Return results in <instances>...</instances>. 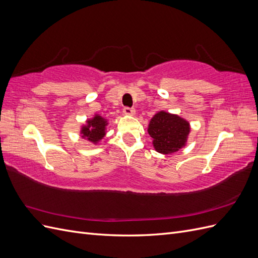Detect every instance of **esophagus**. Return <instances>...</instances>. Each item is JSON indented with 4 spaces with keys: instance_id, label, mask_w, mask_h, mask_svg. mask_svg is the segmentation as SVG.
<instances>
[{
    "instance_id": "esophagus-1",
    "label": "esophagus",
    "mask_w": 258,
    "mask_h": 258,
    "mask_svg": "<svg viewBox=\"0 0 258 258\" xmlns=\"http://www.w3.org/2000/svg\"><path fill=\"white\" fill-rule=\"evenodd\" d=\"M122 112H123V114L124 115H135L136 114V110L135 108H132V107H128V106H126V107H123V110H122Z\"/></svg>"
}]
</instances>
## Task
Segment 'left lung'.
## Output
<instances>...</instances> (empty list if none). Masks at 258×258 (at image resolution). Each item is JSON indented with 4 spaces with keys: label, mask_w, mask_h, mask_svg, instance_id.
Wrapping results in <instances>:
<instances>
[{
    "label": "left lung",
    "mask_w": 258,
    "mask_h": 258,
    "mask_svg": "<svg viewBox=\"0 0 258 258\" xmlns=\"http://www.w3.org/2000/svg\"><path fill=\"white\" fill-rule=\"evenodd\" d=\"M147 131L156 151L172 154L185 146L190 128L189 122L182 117L160 111L151 119Z\"/></svg>",
    "instance_id": "left-lung-1"
}]
</instances>
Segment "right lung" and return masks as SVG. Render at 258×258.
I'll use <instances>...</instances> for the list:
<instances>
[{
  "label": "right lung",
  "instance_id": "1",
  "mask_svg": "<svg viewBox=\"0 0 258 258\" xmlns=\"http://www.w3.org/2000/svg\"><path fill=\"white\" fill-rule=\"evenodd\" d=\"M107 121L99 115H96L92 119L87 120V124L83 126L81 134L82 138L87 139L92 143H98L105 136V127Z\"/></svg>",
  "mask_w": 258,
  "mask_h": 258
}]
</instances>
